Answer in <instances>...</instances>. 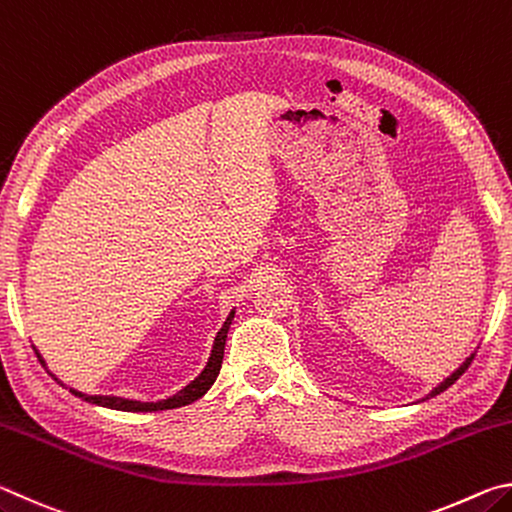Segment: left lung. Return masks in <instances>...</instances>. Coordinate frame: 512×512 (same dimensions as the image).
<instances>
[{
	"instance_id": "8db88e82",
	"label": "left lung",
	"mask_w": 512,
	"mask_h": 512,
	"mask_svg": "<svg viewBox=\"0 0 512 512\" xmlns=\"http://www.w3.org/2000/svg\"><path fill=\"white\" fill-rule=\"evenodd\" d=\"M472 359H474V354H470V357H467L463 363H461V366H458L454 372H452V375H449L447 379H443V381H440V384L436 386V388H433V391L427 395V397H422V402L424 400H429V397H436V395H440V393H443V391H447V388L449 386H452L454 384V381L458 379V377H461L463 375V372L467 370V366H470V363H472Z\"/></svg>"
}]
</instances>
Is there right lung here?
Returning a JSON list of instances; mask_svg holds the SVG:
<instances>
[{
    "label": "right lung",
    "mask_w": 512,
    "mask_h": 512,
    "mask_svg": "<svg viewBox=\"0 0 512 512\" xmlns=\"http://www.w3.org/2000/svg\"><path fill=\"white\" fill-rule=\"evenodd\" d=\"M232 318H235V309L230 311L228 318H225L223 327L216 332V339L212 345V354L210 359H207L205 368L201 375H198L194 381H189L185 388H180L176 395L167 397V400H158V402H140V400H126V397H117V395H88V393H81L76 391V388H69L76 397H81V400L90 402V404H97V406H106V409H115V411H131V413H149V411H164V409H178V406H185V404H192L196 402L198 397H203L207 391H210L212 384L219 377V370H221V363H223V350H225V339H228V329L232 325ZM38 359L42 366H45V359L40 357V352L36 350ZM54 377V375H51ZM58 381V377H54ZM60 386H65L63 381H58Z\"/></svg>",
    "instance_id": "add662e5"
}]
</instances>
